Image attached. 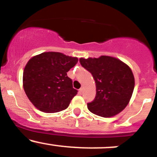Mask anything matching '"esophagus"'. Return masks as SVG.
<instances>
[{"instance_id": "obj_1", "label": "esophagus", "mask_w": 157, "mask_h": 157, "mask_svg": "<svg viewBox=\"0 0 157 157\" xmlns=\"http://www.w3.org/2000/svg\"><path fill=\"white\" fill-rule=\"evenodd\" d=\"M83 93V88L81 87L80 90H79V93H80V94H82Z\"/></svg>"}]
</instances>
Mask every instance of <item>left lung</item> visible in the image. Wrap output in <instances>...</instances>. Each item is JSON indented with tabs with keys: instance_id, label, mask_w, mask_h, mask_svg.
<instances>
[{
	"instance_id": "8db88e82",
	"label": "left lung",
	"mask_w": 157,
	"mask_h": 157,
	"mask_svg": "<svg viewBox=\"0 0 157 157\" xmlns=\"http://www.w3.org/2000/svg\"><path fill=\"white\" fill-rule=\"evenodd\" d=\"M80 62L91 73L96 83V97L87 103L89 110L105 118L121 112L134 91V77L131 68L120 60L105 55L80 58Z\"/></svg>"
}]
</instances>
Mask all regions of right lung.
Here are the masks:
<instances>
[{
  "label": "right lung",
  "instance_id": "add662e5",
  "mask_svg": "<svg viewBox=\"0 0 157 157\" xmlns=\"http://www.w3.org/2000/svg\"><path fill=\"white\" fill-rule=\"evenodd\" d=\"M77 58L60 52H43L32 58L23 71V89L38 109L54 113L66 109L77 94L67 75Z\"/></svg>",
  "mask_w": 157,
  "mask_h": 157
}]
</instances>
